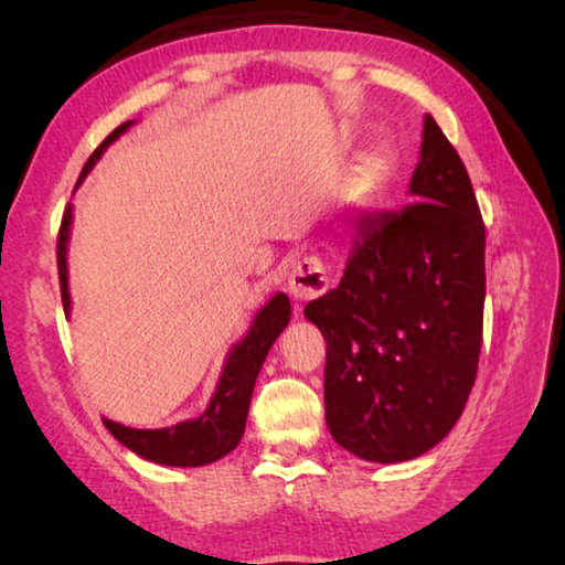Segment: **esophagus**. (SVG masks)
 <instances>
[{"label":"esophagus","mask_w":565,"mask_h":565,"mask_svg":"<svg viewBox=\"0 0 565 565\" xmlns=\"http://www.w3.org/2000/svg\"><path fill=\"white\" fill-rule=\"evenodd\" d=\"M329 286L331 276L319 256H303V259L294 264L289 276V291L296 301L319 299V296L329 291Z\"/></svg>","instance_id":"obj_1"}]
</instances>
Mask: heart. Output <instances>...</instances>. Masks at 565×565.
<instances>
[{"label":"heart","mask_w":565,"mask_h":565,"mask_svg":"<svg viewBox=\"0 0 565 565\" xmlns=\"http://www.w3.org/2000/svg\"><path fill=\"white\" fill-rule=\"evenodd\" d=\"M376 189H379V174L374 167H366L356 177V181L349 186L347 196H343V202L347 206L356 209V212H363V209H369L371 204L376 202Z\"/></svg>","instance_id":"heart-1"}]
</instances>
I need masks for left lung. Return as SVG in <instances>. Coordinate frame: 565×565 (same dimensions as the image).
<instances>
[{"mask_svg": "<svg viewBox=\"0 0 565 565\" xmlns=\"http://www.w3.org/2000/svg\"><path fill=\"white\" fill-rule=\"evenodd\" d=\"M408 194L404 209L363 216L341 284L303 309L327 339L333 441L374 463L408 461L451 431L483 337L481 209L431 114Z\"/></svg>", "mask_w": 565, "mask_h": 565, "instance_id": "obj_1", "label": "left lung"}]
</instances>
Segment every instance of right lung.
<instances>
[{"label": "right lung", "instance_id": "add662e5", "mask_svg": "<svg viewBox=\"0 0 565 565\" xmlns=\"http://www.w3.org/2000/svg\"><path fill=\"white\" fill-rule=\"evenodd\" d=\"M131 127V121H124L121 127L114 129L107 139L102 141L97 151L89 157L87 164L82 169V179L89 174L104 149H107L114 139H119L124 131ZM70 226H72V204L64 209L60 238H56V266H60V286H62V303L64 311L70 313V284H66V242H70ZM291 317V303L286 294H276L274 299L256 313V319L248 329L246 337L228 351L222 379L214 391L212 401H209L206 411L199 418L181 420L169 428H129L121 426L117 420L104 418V426L109 434L117 438L141 458L164 466H206L214 463L218 458L234 451L244 436L248 404H252L256 376L264 366V359L279 333L286 329Z\"/></svg>", "mask_w": 565, "mask_h": 565}]
</instances>
